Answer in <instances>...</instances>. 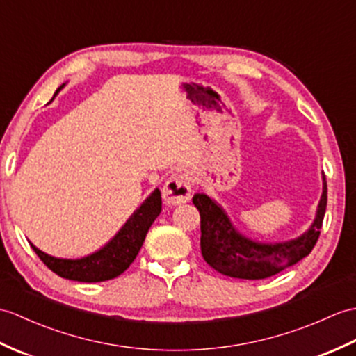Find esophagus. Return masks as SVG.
Returning <instances> with one entry per match:
<instances>
[{"mask_svg": "<svg viewBox=\"0 0 356 356\" xmlns=\"http://www.w3.org/2000/svg\"><path fill=\"white\" fill-rule=\"evenodd\" d=\"M163 200L168 204L186 203L191 198V181L186 175L172 176L167 180L162 189Z\"/></svg>", "mask_w": 356, "mask_h": 356, "instance_id": "1", "label": "esophagus"}]
</instances>
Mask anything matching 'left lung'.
<instances>
[{"label": "left lung", "mask_w": 356, "mask_h": 356, "mask_svg": "<svg viewBox=\"0 0 356 356\" xmlns=\"http://www.w3.org/2000/svg\"><path fill=\"white\" fill-rule=\"evenodd\" d=\"M193 203L200 212L203 259L221 275L239 279H266L294 266L314 249L326 212L327 184L323 175V194L316 220L308 232L293 241L279 244L253 243L236 234L225 211L208 195L195 194Z\"/></svg>", "instance_id": "8db88e82"}]
</instances>
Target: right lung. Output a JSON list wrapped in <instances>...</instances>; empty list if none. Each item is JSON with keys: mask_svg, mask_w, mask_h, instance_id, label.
Segmentation results:
<instances>
[{"mask_svg": "<svg viewBox=\"0 0 356 356\" xmlns=\"http://www.w3.org/2000/svg\"><path fill=\"white\" fill-rule=\"evenodd\" d=\"M63 86L56 90L59 92ZM54 94V95H56ZM162 200L158 188L140 204L112 241L102 250L81 259H57L31 245L45 266L57 276L79 282H103L120 276L135 261L145 239L148 229L161 213Z\"/></svg>", "mask_w": 356, "mask_h": 356, "instance_id": "obj_1", "label": "right lung"}]
</instances>
